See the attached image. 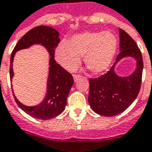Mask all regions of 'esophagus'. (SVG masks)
I'll use <instances>...</instances> for the list:
<instances>
[{
  "mask_svg": "<svg viewBox=\"0 0 152 152\" xmlns=\"http://www.w3.org/2000/svg\"><path fill=\"white\" fill-rule=\"evenodd\" d=\"M80 77H81V76H80V75H74V76H73L74 81H75V82H76V81H77V80H79Z\"/></svg>",
  "mask_w": 152,
  "mask_h": 152,
  "instance_id": "34e87169",
  "label": "esophagus"
}]
</instances>
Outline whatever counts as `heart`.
Masks as SVG:
<instances>
[{
    "mask_svg": "<svg viewBox=\"0 0 152 152\" xmlns=\"http://www.w3.org/2000/svg\"><path fill=\"white\" fill-rule=\"evenodd\" d=\"M117 50V39L111 32H84L72 36L70 41L62 40L55 50L58 63L69 72L79 66L80 57L92 72L106 71Z\"/></svg>",
    "mask_w": 152,
    "mask_h": 152,
    "instance_id": "1",
    "label": "heart"
}]
</instances>
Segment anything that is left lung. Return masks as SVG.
<instances>
[{"instance_id":"obj_1","label":"left lung","mask_w":152,"mask_h":152,"mask_svg":"<svg viewBox=\"0 0 152 152\" xmlns=\"http://www.w3.org/2000/svg\"><path fill=\"white\" fill-rule=\"evenodd\" d=\"M120 53L109 72L98 78L90 79L88 101L95 113L111 117L124 112L134 101L141 88L143 61L136 42L126 32L119 28ZM131 56L137 61L135 71L130 76L120 77L114 72L117 62Z\"/></svg>"}]
</instances>
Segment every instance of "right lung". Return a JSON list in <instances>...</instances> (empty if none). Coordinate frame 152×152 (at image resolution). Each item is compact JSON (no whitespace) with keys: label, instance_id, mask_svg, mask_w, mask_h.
Segmentation results:
<instances>
[{"label":"right lung","instance_id":"obj_1","mask_svg":"<svg viewBox=\"0 0 152 152\" xmlns=\"http://www.w3.org/2000/svg\"><path fill=\"white\" fill-rule=\"evenodd\" d=\"M59 42V33L55 28L43 25L37 26L27 32L19 40L10 57V77L12 79L14 76L13 59L16 52L28 48L34 44H41L49 53L47 93L43 101L35 106H26L21 104L13 94L16 104L23 111L31 117L42 120L53 118L64 111L66 105V99L74 83L72 74L67 72L54 59L55 49Z\"/></svg>","mask_w":152,"mask_h":152}]
</instances>
